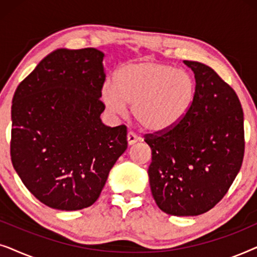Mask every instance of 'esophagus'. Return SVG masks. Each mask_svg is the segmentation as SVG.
Wrapping results in <instances>:
<instances>
[{
	"instance_id": "34e87169",
	"label": "esophagus",
	"mask_w": 257,
	"mask_h": 257,
	"mask_svg": "<svg viewBox=\"0 0 257 257\" xmlns=\"http://www.w3.org/2000/svg\"><path fill=\"white\" fill-rule=\"evenodd\" d=\"M138 140H139V138L135 135V133H133V132L127 133V144H128V145H133V144H136L137 142H138Z\"/></svg>"
}]
</instances>
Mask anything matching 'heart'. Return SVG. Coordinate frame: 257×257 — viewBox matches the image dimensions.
Instances as JSON below:
<instances>
[{
    "instance_id": "1",
    "label": "heart",
    "mask_w": 257,
    "mask_h": 257,
    "mask_svg": "<svg viewBox=\"0 0 257 257\" xmlns=\"http://www.w3.org/2000/svg\"><path fill=\"white\" fill-rule=\"evenodd\" d=\"M101 87V98L111 112L122 114L131 105L135 120L147 132L174 128L191 110L196 84L186 70L156 61L122 65Z\"/></svg>"
}]
</instances>
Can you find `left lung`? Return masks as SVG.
<instances>
[{"label": "left lung", "instance_id": "1", "mask_svg": "<svg viewBox=\"0 0 257 257\" xmlns=\"http://www.w3.org/2000/svg\"><path fill=\"white\" fill-rule=\"evenodd\" d=\"M194 72L196 94L174 128L146 135L152 150L151 192L163 212L195 216L226 195L244 156L243 110L237 94L208 65L184 61Z\"/></svg>", "mask_w": 257, "mask_h": 257}]
</instances>
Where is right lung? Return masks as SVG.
Here are the masks:
<instances>
[{
  "label": "right lung",
  "instance_id": "add662e5",
  "mask_svg": "<svg viewBox=\"0 0 257 257\" xmlns=\"http://www.w3.org/2000/svg\"><path fill=\"white\" fill-rule=\"evenodd\" d=\"M104 54L57 49L17 86L12 106L13 166L35 198L78 210L99 198L127 149L126 126L101 122Z\"/></svg>",
  "mask_w": 257,
  "mask_h": 257
}]
</instances>
